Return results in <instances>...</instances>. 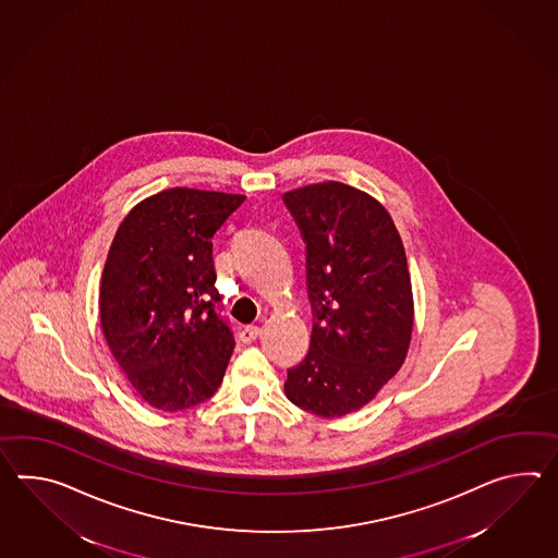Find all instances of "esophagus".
<instances>
[{"mask_svg": "<svg viewBox=\"0 0 558 558\" xmlns=\"http://www.w3.org/2000/svg\"><path fill=\"white\" fill-rule=\"evenodd\" d=\"M260 335V326H254V324H250V326H246V328H242V332H240V340H242V342H246V344H250V342L258 340Z\"/></svg>", "mask_w": 558, "mask_h": 558, "instance_id": "1", "label": "esophagus"}]
</instances>
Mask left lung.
<instances>
[{
    "label": "left lung",
    "instance_id": "1",
    "mask_svg": "<svg viewBox=\"0 0 558 558\" xmlns=\"http://www.w3.org/2000/svg\"><path fill=\"white\" fill-rule=\"evenodd\" d=\"M306 244L312 336L284 392L323 418L356 412L397 374L409 352L414 304L409 264L390 214L342 182L286 192Z\"/></svg>",
    "mask_w": 558,
    "mask_h": 558
}]
</instances>
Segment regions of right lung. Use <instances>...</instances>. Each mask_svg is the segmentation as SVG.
I'll return each instance as SVG.
<instances>
[{
  "label": "right lung",
  "mask_w": 558,
  "mask_h": 558,
  "mask_svg": "<svg viewBox=\"0 0 558 558\" xmlns=\"http://www.w3.org/2000/svg\"><path fill=\"white\" fill-rule=\"evenodd\" d=\"M246 196L170 187L120 223L99 286V323L130 385L154 409L218 390L234 336L216 312L211 238Z\"/></svg>",
  "instance_id": "1"
}]
</instances>
